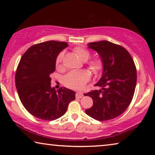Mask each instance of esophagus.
Instances as JSON below:
<instances>
[{
  "mask_svg": "<svg viewBox=\"0 0 155 155\" xmlns=\"http://www.w3.org/2000/svg\"><path fill=\"white\" fill-rule=\"evenodd\" d=\"M75 97H76V98L80 99V98H82V97H83V94H82V93H81V92H77L75 93Z\"/></svg>",
  "mask_w": 155,
  "mask_h": 155,
  "instance_id": "34e87169",
  "label": "esophagus"
}]
</instances>
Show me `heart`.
Masks as SVG:
<instances>
[{
  "label": "heart",
  "instance_id": "obj_1",
  "mask_svg": "<svg viewBox=\"0 0 155 155\" xmlns=\"http://www.w3.org/2000/svg\"><path fill=\"white\" fill-rule=\"evenodd\" d=\"M74 52L83 61H87L91 56L90 52L82 47L75 48H74ZM63 56H64V53L63 51L59 53L57 56L56 62H55L57 69H62ZM87 65H88L89 68L95 74L100 72L103 68L102 61L98 58L90 60L89 62L87 63ZM90 78L91 74L90 71H87V70L72 71L63 77V84L67 87L73 89V90H80V89L83 87L86 82L90 79Z\"/></svg>",
  "mask_w": 155,
  "mask_h": 155
}]
</instances>
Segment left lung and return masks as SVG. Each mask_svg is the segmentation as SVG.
<instances>
[{
	"mask_svg": "<svg viewBox=\"0 0 155 155\" xmlns=\"http://www.w3.org/2000/svg\"><path fill=\"white\" fill-rule=\"evenodd\" d=\"M88 45L99 54L104 70L95 84L101 90L84 94L93 100V106L85 112L95 120H111L124 113L132 101L137 82L136 67L129 52L118 44L100 41Z\"/></svg>",
	"mask_w": 155,
	"mask_h": 155,
	"instance_id": "1",
	"label": "left lung"
}]
</instances>
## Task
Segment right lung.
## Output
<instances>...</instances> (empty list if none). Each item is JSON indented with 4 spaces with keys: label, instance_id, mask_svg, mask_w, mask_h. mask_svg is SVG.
I'll use <instances>...</instances> for the list:
<instances>
[{
    "label": "right lung",
    "instance_id": "1",
    "mask_svg": "<svg viewBox=\"0 0 155 155\" xmlns=\"http://www.w3.org/2000/svg\"><path fill=\"white\" fill-rule=\"evenodd\" d=\"M67 42L48 41L27 49L17 68L15 86L22 105L39 119L53 120L64 115L69 103L75 99L74 91L51 87L50 75L55 71L58 54Z\"/></svg>",
    "mask_w": 155,
    "mask_h": 155
}]
</instances>
